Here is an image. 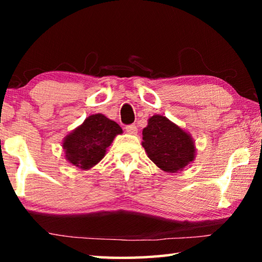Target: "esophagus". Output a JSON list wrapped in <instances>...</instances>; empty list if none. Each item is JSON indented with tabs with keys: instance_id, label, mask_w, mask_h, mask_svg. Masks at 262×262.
Masks as SVG:
<instances>
[{
	"instance_id": "esophagus-1",
	"label": "esophagus",
	"mask_w": 262,
	"mask_h": 262,
	"mask_svg": "<svg viewBox=\"0 0 262 262\" xmlns=\"http://www.w3.org/2000/svg\"><path fill=\"white\" fill-rule=\"evenodd\" d=\"M126 132L128 133V134H133V135H135L136 133H137V127H136L135 125H129V126H127V127H126Z\"/></svg>"
}]
</instances>
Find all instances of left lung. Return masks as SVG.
<instances>
[{"instance_id": "left-lung-1", "label": "left lung", "mask_w": 262, "mask_h": 262, "mask_svg": "<svg viewBox=\"0 0 262 262\" xmlns=\"http://www.w3.org/2000/svg\"><path fill=\"white\" fill-rule=\"evenodd\" d=\"M142 135L148 157L163 171L176 173L194 161L196 149L192 136L166 117L149 118Z\"/></svg>"}]
</instances>
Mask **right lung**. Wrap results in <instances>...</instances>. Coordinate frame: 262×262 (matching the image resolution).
Instances as JSON below:
<instances>
[{
  "label": "right lung",
  "instance_id": "obj_1",
  "mask_svg": "<svg viewBox=\"0 0 262 262\" xmlns=\"http://www.w3.org/2000/svg\"><path fill=\"white\" fill-rule=\"evenodd\" d=\"M122 134L117 122L104 114H92L62 142L66 159L82 170L94 167L104 158L114 137Z\"/></svg>",
  "mask_w": 262,
  "mask_h": 262
}]
</instances>
